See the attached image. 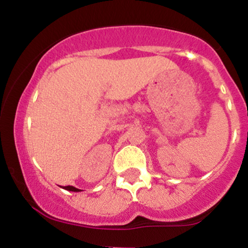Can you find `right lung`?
I'll use <instances>...</instances> for the list:
<instances>
[{
	"label": "right lung",
	"mask_w": 248,
	"mask_h": 248,
	"mask_svg": "<svg viewBox=\"0 0 248 248\" xmlns=\"http://www.w3.org/2000/svg\"><path fill=\"white\" fill-rule=\"evenodd\" d=\"M61 187H62V189H65V190H67V191H75V192L81 191L80 189H77V187L72 186H61Z\"/></svg>",
	"instance_id": "obj_1"
}]
</instances>
